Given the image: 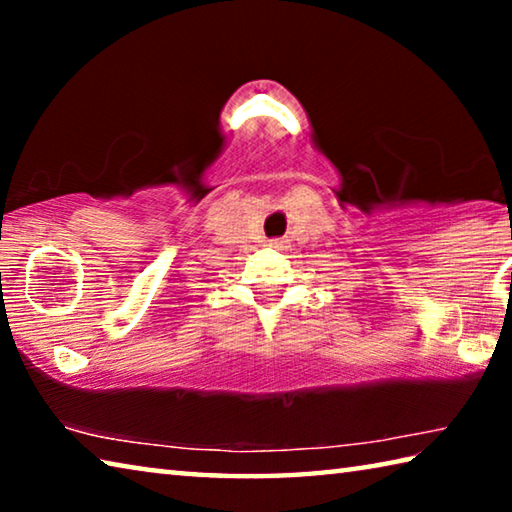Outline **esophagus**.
<instances>
[{
    "mask_svg": "<svg viewBox=\"0 0 512 512\" xmlns=\"http://www.w3.org/2000/svg\"><path fill=\"white\" fill-rule=\"evenodd\" d=\"M271 246L273 248H284V241L282 239H271Z\"/></svg>",
    "mask_w": 512,
    "mask_h": 512,
    "instance_id": "obj_1",
    "label": "esophagus"
}]
</instances>
